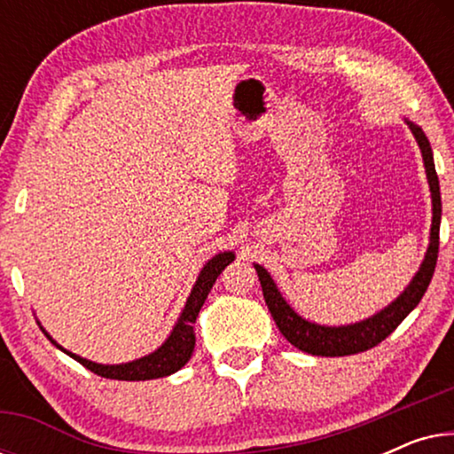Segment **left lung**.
Here are the masks:
<instances>
[{"mask_svg": "<svg viewBox=\"0 0 454 454\" xmlns=\"http://www.w3.org/2000/svg\"><path fill=\"white\" fill-rule=\"evenodd\" d=\"M409 128L418 140L421 157H424V167L427 184H430L432 192V229H430V246H427L426 258L421 262L419 270L415 272L411 283L407 285V289L396 297L393 303H388L387 308L380 312L365 318L356 325L347 326H325L316 325L301 318L287 301L283 300L281 291L277 289L275 281L269 275V270L264 266L254 264V269L258 272L260 285H262L264 301L269 306V312L272 320L277 322L278 331L291 345L297 347L300 351L312 353V356L322 357H340V356H353V353L368 351L378 343H382L403 320L407 318V314L418 306L424 297L427 285L432 281L434 269H436L438 260V244H440V216H442V202H440V184L436 176V167H434V154L432 146L427 142L424 129L415 123L407 121Z\"/></svg>", "mask_w": 454, "mask_h": 454, "instance_id": "8db88e82", "label": "left lung"}]
</instances>
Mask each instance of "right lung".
Listing matches in <instances>:
<instances>
[{
  "mask_svg": "<svg viewBox=\"0 0 454 454\" xmlns=\"http://www.w3.org/2000/svg\"><path fill=\"white\" fill-rule=\"evenodd\" d=\"M235 260L233 252H221L216 254L215 258H210L204 269L198 275V281L194 287H192V294L185 301L184 312L179 316L177 325L173 326V331L163 345L159 347L157 351L148 353V356L134 359V362L128 364H117V365H103V364H95L89 362V359L76 356V353L66 351L64 347L55 343V340L49 337V333L41 326V331L47 334V339L51 343L61 349L67 356L76 359L78 364H82L86 370L95 372V374L103 376V378H111V380H153V378H163L169 376L173 372L182 370L188 359L192 357V351H194L196 345V334H194V322L198 318V312L204 306V300H207L210 289L216 281V277L225 270L227 264H231Z\"/></svg>",
  "mask_w": 454,
  "mask_h": 454,
  "instance_id": "1",
  "label": "right lung"
}]
</instances>
